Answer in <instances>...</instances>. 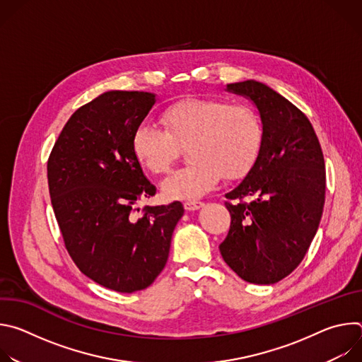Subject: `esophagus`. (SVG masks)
Wrapping results in <instances>:
<instances>
[{"instance_id": "1", "label": "esophagus", "mask_w": 362, "mask_h": 362, "mask_svg": "<svg viewBox=\"0 0 362 362\" xmlns=\"http://www.w3.org/2000/svg\"><path fill=\"white\" fill-rule=\"evenodd\" d=\"M183 206H185V209H186V211H189V212H194V211L202 209L204 204H203L202 202H186Z\"/></svg>"}]
</instances>
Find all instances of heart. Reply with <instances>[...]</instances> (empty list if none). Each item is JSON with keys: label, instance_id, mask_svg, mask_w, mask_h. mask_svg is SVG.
Masks as SVG:
<instances>
[{"label": "heart", "instance_id": "obj_1", "mask_svg": "<svg viewBox=\"0 0 362 362\" xmlns=\"http://www.w3.org/2000/svg\"><path fill=\"white\" fill-rule=\"evenodd\" d=\"M163 129L141 124L132 139L139 165L165 173L189 146L190 165L173 172L162 185L169 199L193 200L209 193L222 177L240 179L253 168L262 144V123L247 106H233L221 98H185L166 107Z\"/></svg>", "mask_w": 362, "mask_h": 362}]
</instances>
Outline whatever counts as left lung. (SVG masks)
Segmentation results:
<instances>
[{
    "instance_id": "8db88e82",
    "label": "left lung",
    "mask_w": 362,
    "mask_h": 362,
    "mask_svg": "<svg viewBox=\"0 0 362 362\" xmlns=\"http://www.w3.org/2000/svg\"><path fill=\"white\" fill-rule=\"evenodd\" d=\"M226 91L250 100L262 123V144L245 179L229 193L232 223L219 249L243 281L271 285L303 259L324 211L325 163L308 117L269 86L246 80Z\"/></svg>"
}]
</instances>
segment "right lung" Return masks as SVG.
<instances>
[{
  "label": "right lung",
  "instance_id": "right-lung-1",
  "mask_svg": "<svg viewBox=\"0 0 362 362\" xmlns=\"http://www.w3.org/2000/svg\"><path fill=\"white\" fill-rule=\"evenodd\" d=\"M156 94L112 90L81 106L66 123L47 165L49 197L77 268L122 293L141 291L163 271L180 202L151 206L140 219L133 206L156 194L132 150L136 129ZM139 211V209H137Z\"/></svg>",
  "mask_w": 362,
  "mask_h": 362
}]
</instances>
